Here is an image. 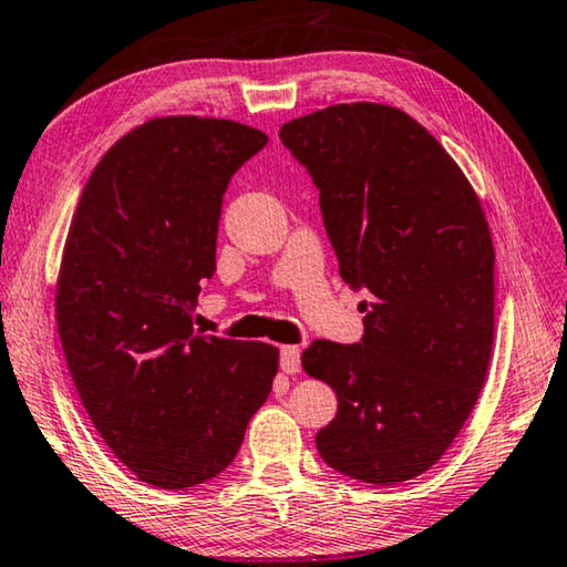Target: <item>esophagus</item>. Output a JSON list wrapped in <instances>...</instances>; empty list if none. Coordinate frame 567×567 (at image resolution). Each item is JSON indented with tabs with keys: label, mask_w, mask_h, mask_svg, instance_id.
Instances as JSON below:
<instances>
[{
	"label": "esophagus",
	"mask_w": 567,
	"mask_h": 567,
	"mask_svg": "<svg viewBox=\"0 0 567 567\" xmlns=\"http://www.w3.org/2000/svg\"><path fill=\"white\" fill-rule=\"evenodd\" d=\"M280 368L285 373H298L300 371V348L298 346H285L280 350Z\"/></svg>",
	"instance_id": "34e87169"
}]
</instances>
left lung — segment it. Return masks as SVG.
Instances as JSON below:
<instances>
[{"label":"left lung","instance_id":"left-lung-1","mask_svg":"<svg viewBox=\"0 0 567 567\" xmlns=\"http://www.w3.org/2000/svg\"><path fill=\"white\" fill-rule=\"evenodd\" d=\"M280 138L320 188L340 277L371 292L361 343L316 340L302 368L338 396L318 431L346 477L399 484L434 466L470 419L494 340V245L470 178L424 125L340 103Z\"/></svg>","mask_w":567,"mask_h":567}]
</instances>
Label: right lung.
I'll list each match as a JSON object with an SVG mask.
<instances>
[{
  "mask_svg": "<svg viewBox=\"0 0 567 567\" xmlns=\"http://www.w3.org/2000/svg\"><path fill=\"white\" fill-rule=\"evenodd\" d=\"M251 125L164 115L90 174L62 249L55 320L78 396L141 482L186 489L235 460L280 350L194 328L217 269L221 196L262 151Z\"/></svg>",
  "mask_w": 567,
  "mask_h": 567,
  "instance_id": "1",
  "label": "right lung"
}]
</instances>
